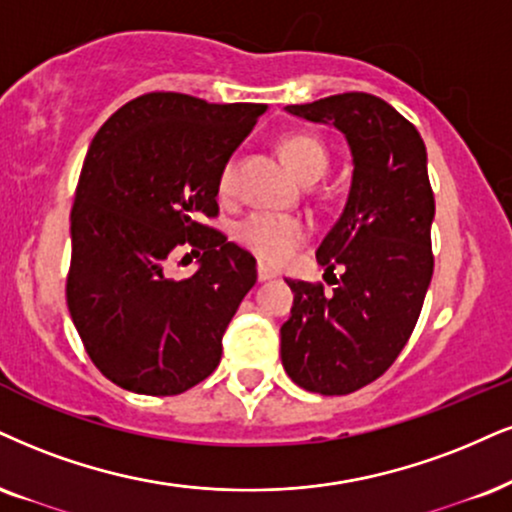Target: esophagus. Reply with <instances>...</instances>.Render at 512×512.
Masks as SVG:
<instances>
[{
  "label": "esophagus",
  "mask_w": 512,
  "mask_h": 512,
  "mask_svg": "<svg viewBox=\"0 0 512 512\" xmlns=\"http://www.w3.org/2000/svg\"><path fill=\"white\" fill-rule=\"evenodd\" d=\"M277 273L270 266H266V263H258V282H266V280H273Z\"/></svg>",
  "instance_id": "34e87169"
}]
</instances>
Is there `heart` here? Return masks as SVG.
I'll list each match as a JSON object with an SVG mask.
<instances>
[{"label":"heart","instance_id":"b5f03b06","mask_svg":"<svg viewBox=\"0 0 512 512\" xmlns=\"http://www.w3.org/2000/svg\"><path fill=\"white\" fill-rule=\"evenodd\" d=\"M282 154L296 175L304 182H315L325 175L330 166V151L315 135L296 132L287 135L280 142ZM237 185V161H225L218 175L220 194L230 197ZM235 237L239 244H244L251 254H256L261 261L282 263L299 249L308 239V223L296 216H277V213L256 211L249 213L244 220H239L235 227Z\"/></svg>","mask_w":512,"mask_h":512}]
</instances>
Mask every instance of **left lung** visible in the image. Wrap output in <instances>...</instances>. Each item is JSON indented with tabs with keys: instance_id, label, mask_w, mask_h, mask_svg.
<instances>
[{
	"instance_id": "8db88e82",
	"label": "left lung",
	"mask_w": 512,
	"mask_h": 512,
	"mask_svg": "<svg viewBox=\"0 0 512 512\" xmlns=\"http://www.w3.org/2000/svg\"><path fill=\"white\" fill-rule=\"evenodd\" d=\"M287 111L332 123L353 154L349 199L315 254L344 273L332 292L287 280L294 306L280 330L287 375L306 391L344 396L391 368L420 318L434 270L427 151L415 125L375 94H332Z\"/></svg>"
}]
</instances>
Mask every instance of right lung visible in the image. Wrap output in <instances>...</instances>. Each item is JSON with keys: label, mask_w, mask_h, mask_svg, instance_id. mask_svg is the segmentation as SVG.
Masks as SVG:
<instances>
[{"label": "right lung", "mask_w": 512, "mask_h": 512, "mask_svg": "<svg viewBox=\"0 0 512 512\" xmlns=\"http://www.w3.org/2000/svg\"><path fill=\"white\" fill-rule=\"evenodd\" d=\"M263 111L149 92L94 135L75 187L66 301L87 356L118 387L175 396L218 368L256 258L201 218H218L220 168ZM180 253L200 256L182 281L169 275Z\"/></svg>", "instance_id": "1"}]
</instances>
